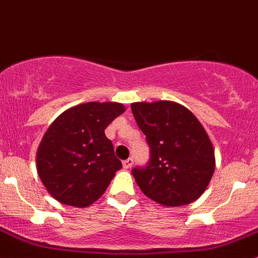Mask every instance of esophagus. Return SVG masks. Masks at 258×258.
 I'll return each instance as SVG.
<instances>
[{"instance_id": "34e87169", "label": "esophagus", "mask_w": 258, "mask_h": 258, "mask_svg": "<svg viewBox=\"0 0 258 258\" xmlns=\"http://www.w3.org/2000/svg\"><path fill=\"white\" fill-rule=\"evenodd\" d=\"M122 165H123L124 170H128V168H131V166L134 165V160H132V158H127V160H124L123 162H122Z\"/></svg>"}]
</instances>
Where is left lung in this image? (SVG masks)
Masks as SVG:
<instances>
[{
    "label": "left lung",
    "instance_id": "1",
    "mask_svg": "<svg viewBox=\"0 0 258 258\" xmlns=\"http://www.w3.org/2000/svg\"><path fill=\"white\" fill-rule=\"evenodd\" d=\"M131 108L151 148L147 166L132 170L141 191L163 206L196 201L216 166L215 150L201 122L172 101L135 102Z\"/></svg>",
    "mask_w": 258,
    "mask_h": 258
}]
</instances>
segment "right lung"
<instances>
[{
  "mask_svg": "<svg viewBox=\"0 0 258 258\" xmlns=\"http://www.w3.org/2000/svg\"><path fill=\"white\" fill-rule=\"evenodd\" d=\"M126 111L122 103L87 102L59 114L37 150V172L48 194L67 206L97 201L122 163L105 130Z\"/></svg>",
  "mask_w": 258,
  "mask_h": 258,
  "instance_id": "right-lung-1",
  "label": "right lung"
}]
</instances>
